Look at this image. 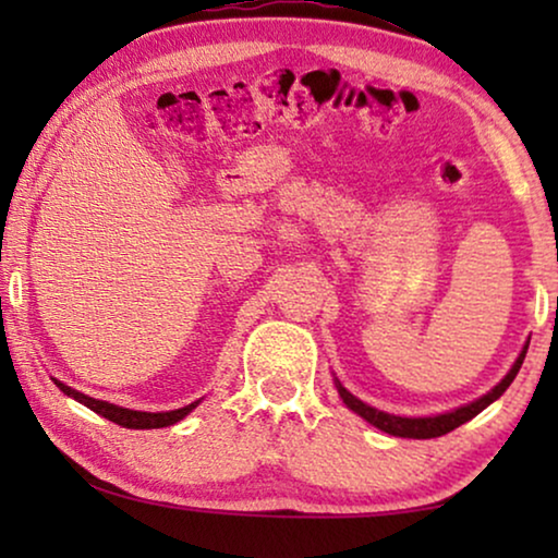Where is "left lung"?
I'll return each instance as SVG.
<instances>
[{
    "instance_id": "1",
    "label": "left lung",
    "mask_w": 558,
    "mask_h": 558,
    "mask_svg": "<svg viewBox=\"0 0 558 558\" xmlns=\"http://www.w3.org/2000/svg\"><path fill=\"white\" fill-rule=\"evenodd\" d=\"M525 350H529V348H523V353L518 355V361H515L513 368H510L508 376L502 378L500 384L495 386L490 393H485L483 399L468 403V407H460V409L449 411V414H439V416L407 418V416L386 414V411H378V409L368 407V403H363L361 399H355V396L350 393L348 388L340 386V380H338V391L342 396V401L348 403V409H353L357 416L365 418V422H371L373 426H378L380 432L393 434V437H407V439H434V437H441V434H449L452 429H457V426H462L464 422H470V418H475L485 407H490L495 399H500V396L506 393V388L513 384V378L518 376V371H521Z\"/></svg>"
}]
</instances>
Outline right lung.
<instances>
[{
	"label": "right lung",
	"instance_id": "obj_1",
	"mask_svg": "<svg viewBox=\"0 0 558 558\" xmlns=\"http://www.w3.org/2000/svg\"><path fill=\"white\" fill-rule=\"evenodd\" d=\"M60 391L65 396H71V399L81 401L83 407H88L90 411H96V414H101L104 418H109V422L119 424V426H126V429H162V426H170V424H178L180 418H185L190 411L197 407L195 403H187V407L182 409H174V411H162V414H149V411H132V409H121V407H113L109 401H98V399H90V396L75 391V388L60 384L56 380Z\"/></svg>",
	"mask_w": 558,
	"mask_h": 558
}]
</instances>
